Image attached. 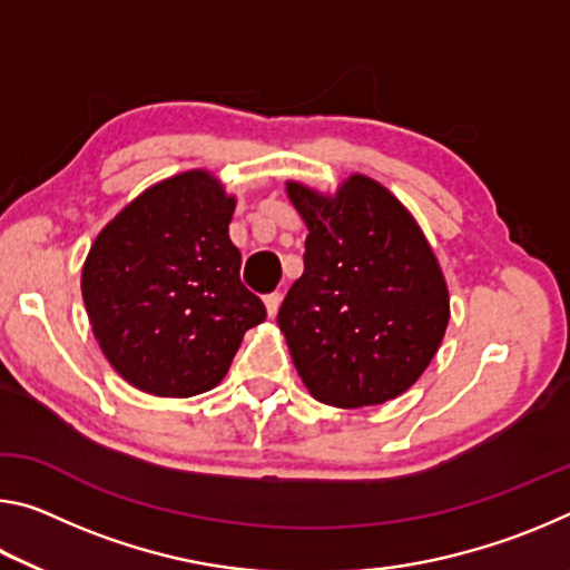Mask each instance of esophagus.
I'll use <instances>...</instances> for the list:
<instances>
[{
    "instance_id": "obj_1",
    "label": "esophagus",
    "mask_w": 570,
    "mask_h": 570,
    "mask_svg": "<svg viewBox=\"0 0 570 570\" xmlns=\"http://www.w3.org/2000/svg\"><path fill=\"white\" fill-rule=\"evenodd\" d=\"M282 298H284L282 292H274V294H266V296H264V304H266L268 316H276L278 306H282Z\"/></svg>"
}]
</instances>
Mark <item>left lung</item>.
<instances>
[{"label":"left lung","instance_id":"8db88e82","mask_svg":"<svg viewBox=\"0 0 570 570\" xmlns=\"http://www.w3.org/2000/svg\"><path fill=\"white\" fill-rule=\"evenodd\" d=\"M286 190L308 226L304 274L276 316L298 377L334 407L394 400L428 370L450 320L428 238L366 176L334 198L298 183Z\"/></svg>","mask_w":570,"mask_h":570}]
</instances>
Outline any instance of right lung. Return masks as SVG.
Wrapping results in <instances>:
<instances>
[{
    "label": "right lung",
    "instance_id": "obj_1",
    "mask_svg": "<svg viewBox=\"0 0 570 570\" xmlns=\"http://www.w3.org/2000/svg\"><path fill=\"white\" fill-rule=\"evenodd\" d=\"M236 200L206 170L148 188L100 230L82 268L95 340L122 380L193 397L226 377L262 298L240 284Z\"/></svg>",
    "mask_w": 570,
    "mask_h": 570
}]
</instances>
